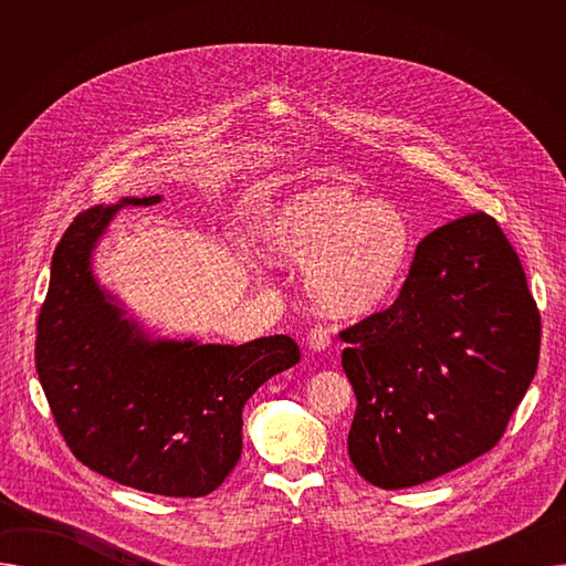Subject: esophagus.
Segmentation results:
<instances>
[{
  "label": "esophagus",
  "mask_w": 566,
  "mask_h": 566,
  "mask_svg": "<svg viewBox=\"0 0 566 566\" xmlns=\"http://www.w3.org/2000/svg\"><path fill=\"white\" fill-rule=\"evenodd\" d=\"M333 337H331V331L323 328V325H314V328L307 333V344L312 350H325L331 346Z\"/></svg>",
  "instance_id": "esophagus-1"
}]
</instances>
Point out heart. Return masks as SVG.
<instances>
[{
	"label": "heart",
	"mask_w": 566,
	"mask_h": 566,
	"mask_svg": "<svg viewBox=\"0 0 566 566\" xmlns=\"http://www.w3.org/2000/svg\"><path fill=\"white\" fill-rule=\"evenodd\" d=\"M275 261L303 265L310 298L335 316L376 310L397 286L410 248L401 213L344 186L286 199L263 231Z\"/></svg>",
	"instance_id": "1"
}]
</instances>
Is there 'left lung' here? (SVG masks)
Masks as SVG:
<instances>
[{
    "instance_id": "obj_1",
    "label": "left lung",
    "mask_w": 566,
    "mask_h": 566,
    "mask_svg": "<svg viewBox=\"0 0 566 566\" xmlns=\"http://www.w3.org/2000/svg\"><path fill=\"white\" fill-rule=\"evenodd\" d=\"M339 337L358 399L348 457L392 491L495 448L537 371L542 316L507 235L480 211L424 235L399 298Z\"/></svg>"
}]
</instances>
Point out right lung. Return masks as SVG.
<instances>
[{
    "label": "right lung",
    "mask_w": 566,
    "mask_h": 566,
    "mask_svg": "<svg viewBox=\"0 0 566 566\" xmlns=\"http://www.w3.org/2000/svg\"><path fill=\"white\" fill-rule=\"evenodd\" d=\"M126 197L82 211L52 254L36 323V371L59 433L86 468L167 497L213 493L243 450V406L301 360L291 337L241 346L151 339L92 273V252Z\"/></svg>",
    "instance_id": "add662e5"
}]
</instances>
